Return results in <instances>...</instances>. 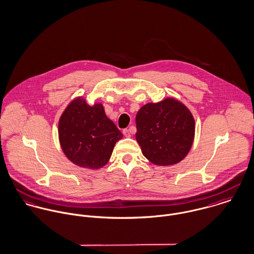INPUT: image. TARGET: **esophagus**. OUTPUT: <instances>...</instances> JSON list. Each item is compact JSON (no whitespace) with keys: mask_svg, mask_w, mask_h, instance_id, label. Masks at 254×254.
Wrapping results in <instances>:
<instances>
[{"mask_svg":"<svg viewBox=\"0 0 254 254\" xmlns=\"http://www.w3.org/2000/svg\"><path fill=\"white\" fill-rule=\"evenodd\" d=\"M123 135H124L125 137H130V136H131L130 130H128V129H124V130H123Z\"/></svg>","mask_w":254,"mask_h":254,"instance_id":"obj_1","label":"esophagus"}]
</instances>
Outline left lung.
<instances>
[{"label":"left lung","mask_w":254,"mask_h":254,"mask_svg":"<svg viewBox=\"0 0 254 254\" xmlns=\"http://www.w3.org/2000/svg\"><path fill=\"white\" fill-rule=\"evenodd\" d=\"M136 140L145 158L154 165L179 163L191 148L194 119L182 102L166 98L148 103L136 115Z\"/></svg>","instance_id":"1"}]
</instances>
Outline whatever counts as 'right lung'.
I'll return each mask as SVG.
<instances>
[{"label": "right lung", "mask_w": 254, "mask_h": 254, "mask_svg": "<svg viewBox=\"0 0 254 254\" xmlns=\"http://www.w3.org/2000/svg\"><path fill=\"white\" fill-rule=\"evenodd\" d=\"M122 133L106 115L103 104L88 105L77 97L59 120V140L64 153L73 164L97 170L108 164Z\"/></svg>", "instance_id": "add662e5"}]
</instances>
